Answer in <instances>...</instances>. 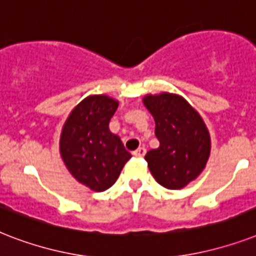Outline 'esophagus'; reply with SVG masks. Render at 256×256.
Wrapping results in <instances>:
<instances>
[{
	"mask_svg": "<svg viewBox=\"0 0 256 256\" xmlns=\"http://www.w3.org/2000/svg\"><path fill=\"white\" fill-rule=\"evenodd\" d=\"M144 154H146V148H138L136 152H132V156H136V158H142Z\"/></svg>",
	"mask_w": 256,
	"mask_h": 256,
	"instance_id": "esophagus-1",
	"label": "esophagus"
}]
</instances>
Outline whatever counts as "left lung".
<instances>
[{
	"label": "left lung",
	"instance_id": "obj_1",
	"mask_svg": "<svg viewBox=\"0 0 256 256\" xmlns=\"http://www.w3.org/2000/svg\"><path fill=\"white\" fill-rule=\"evenodd\" d=\"M144 108L156 120L160 148L144 160L160 186L179 190L196 179L206 168L211 138L204 120L182 96L172 92L148 94Z\"/></svg>",
	"mask_w": 256,
	"mask_h": 256
}]
</instances>
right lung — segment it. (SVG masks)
Returning <instances> with one entry per match:
<instances>
[{"label":"right lung","mask_w":256,"mask_h":256,"mask_svg":"<svg viewBox=\"0 0 256 256\" xmlns=\"http://www.w3.org/2000/svg\"><path fill=\"white\" fill-rule=\"evenodd\" d=\"M120 102L104 94L82 100L66 118L60 138V154L69 172L92 191H104L120 176L132 154L108 122Z\"/></svg>","instance_id":"obj_1"}]
</instances>
